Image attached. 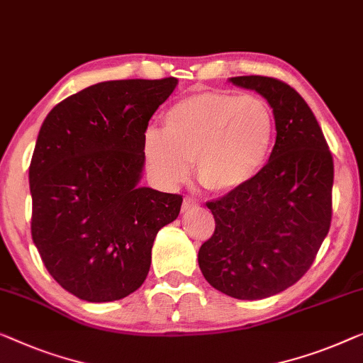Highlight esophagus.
<instances>
[{
	"label": "esophagus",
	"instance_id": "1",
	"mask_svg": "<svg viewBox=\"0 0 363 363\" xmlns=\"http://www.w3.org/2000/svg\"><path fill=\"white\" fill-rule=\"evenodd\" d=\"M196 208H198V203L194 201L191 196H185V199H183V204H182V213H190Z\"/></svg>",
	"mask_w": 363,
	"mask_h": 363
}]
</instances>
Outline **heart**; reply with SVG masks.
<instances>
[{
	"instance_id": "heart-1",
	"label": "heart",
	"mask_w": 363,
	"mask_h": 363,
	"mask_svg": "<svg viewBox=\"0 0 363 363\" xmlns=\"http://www.w3.org/2000/svg\"><path fill=\"white\" fill-rule=\"evenodd\" d=\"M277 139L275 114L260 96L201 91L180 99L164 114V133L144 139L150 172L165 185L185 180L196 162V178L213 193L250 185L269 164Z\"/></svg>"
}]
</instances>
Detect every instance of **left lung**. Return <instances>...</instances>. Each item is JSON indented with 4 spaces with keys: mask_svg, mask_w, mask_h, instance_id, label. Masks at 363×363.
<instances>
[{
    "mask_svg": "<svg viewBox=\"0 0 363 363\" xmlns=\"http://www.w3.org/2000/svg\"><path fill=\"white\" fill-rule=\"evenodd\" d=\"M273 109L277 139L250 185L206 203L214 233L199 247L209 285L238 299H262L309 270L333 219L334 162L316 118L299 93L272 77L230 78Z\"/></svg>",
    "mask_w": 363,
    "mask_h": 363,
    "instance_id": "left-lung-1",
    "label": "left lung"
}]
</instances>
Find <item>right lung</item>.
Listing matches in <instances>:
<instances>
[{
	"label": "right lung",
	"instance_id": "1",
	"mask_svg": "<svg viewBox=\"0 0 363 363\" xmlns=\"http://www.w3.org/2000/svg\"><path fill=\"white\" fill-rule=\"evenodd\" d=\"M177 85L173 77L96 83L42 123L29 167L30 233L45 269L77 298L134 293L157 233L178 218L182 194L138 185L147 125Z\"/></svg>",
	"mask_w": 363,
	"mask_h": 363
}]
</instances>
